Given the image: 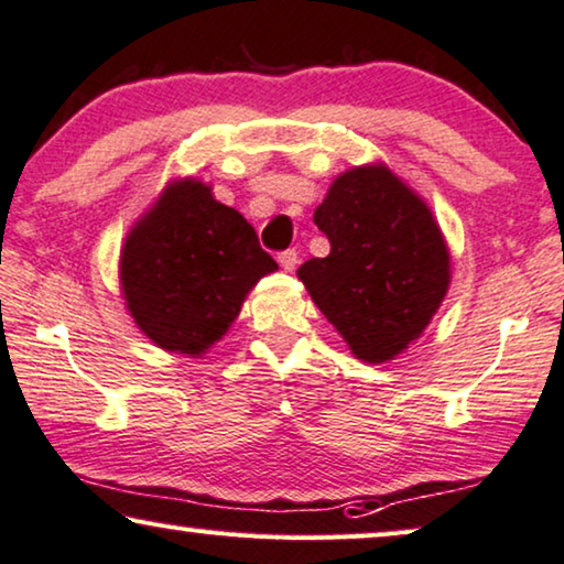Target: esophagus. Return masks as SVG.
Returning a JSON list of instances; mask_svg holds the SVG:
<instances>
[{
  "instance_id": "obj_1",
  "label": "esophagus",
  "mask_w": 564,
  "mask_h": 564,
  "mask_svg": "<svg viewBox=\"0 0 564 564\" xmlns=\"http://www.w3.org/2000/svg\"><path fill=\"white\" fill-rule=\"evenodd\" d=\"M276 259H280V267L284 269V272H292V269L297 267V251H295V249L282 251V254L276 257Z\"/></svg>"
}]
</instances>
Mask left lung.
<instances>
[{
  "mask_svg": "<svg viewBox=\"0 0 564 564\" xmlns=\"http://www.w3.org/2000/svg\"><path fill=\"white\" fill-rule=\"evenodd\" d=\"M315 226L330 254L300 282L364 364H387L417 340L451 290V249L427 200L383 162L330 183Z\"/></svg>",
  "mask_w": 564,
  "mask_h": 564,
  "instance_id": "1",
  "label": "left lung"
}]
</instances>
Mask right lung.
<instances>
[{"mask_svg":"<svg viewBox=\"0 0 564 564\" xmlns=\"http://www.w3.org/2000/svg\"><path fill=\"white\" fill-rule=\"evenodd\" d=\"M272 272L276 262L254 226L198 177L167 181L119 254V290L137 328L158 348L191 358L226 336L254 284Z\"/></svg>","mask_w":564,"mask_h":564,"instance_id":"right-lung-1","label":"right lung"}]
</instances>
